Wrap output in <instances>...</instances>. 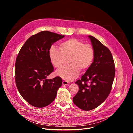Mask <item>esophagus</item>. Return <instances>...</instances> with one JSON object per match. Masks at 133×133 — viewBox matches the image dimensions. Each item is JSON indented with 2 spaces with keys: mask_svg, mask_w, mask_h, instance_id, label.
<instances>
[{
  "mask_svg": "<svg viewBox=\"0 0 133 133\" xmlns=\"http://www.w3.org/2000/svg\"><path fill=\"white\" fill-rule=\"evenodd\" d=\"M63 85H69L70 84V83L67 82V81H64L63 82Z\"/></svg>",
  "mask_w": 133,
  "mask_h": 133,
  "instance_id": "esophagus-1",
  "label": "esophagus"
}]
</instances>
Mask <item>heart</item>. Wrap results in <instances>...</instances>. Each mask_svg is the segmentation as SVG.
<instances>
[{
    "label": "heart",
    "instance_id": "heart-1",
    "mask_svg": "<svg viewBox=\"0 0 133 133\" xmlns=\"http://www.w3.org/2000/svg\"><path fill=\"white\" fill-rule=\"evenodd\" d=\"M59 49L51 47L49 50V57L52 65L56 68H61L65 58L69 57V65L56 71L58 76L67 81L76 78L81 70H87L92 65L95 58V50L90 44H85L77 38H70L59 44Z\"/></svg>",
    "mask_w": 133,
    "mask_h": 133
}]
</instances>
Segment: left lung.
<instances>
[{"label": "left lung", "mask_w": 133, "mask_h": 133, "mask_svg": "<svg viewBox=\"0 0 133 133\" xmlns=\"http://www.w3.org/2000/svg\"><path fill=\"white\" fill-rule=\"evenodd\" d=\"M88 37L95 50L94 62L81 79L75 83L79 89L73 97L74 104L86 111L97 107L106 100L115 75V64L109 49L96 38Z\"/></svg>", "instance_id": "8db88e82"}]
</instances>
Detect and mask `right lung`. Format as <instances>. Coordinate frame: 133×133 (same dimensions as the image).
Listing matches in <instances>:
<instances>
[{"label": "right lung", "mask_w": 133, "mask_h": 133, "mask_svg": "<svg viewBox=\"0 0 133 133\" xmlns=\"http://www.w3.org/2000/svg\"><path fill=\"white\" fill-rule=\"evenodd\" d=\"M64 35L42 31L26 41L17 55L15 63V82L23 98L38 108L49 105L55 99L62 79L57 76L48 79L54 71L49 57L52 44Z\"/></svg>", "instance_id": "1"}]
</instances>
